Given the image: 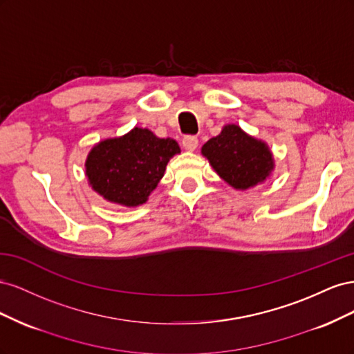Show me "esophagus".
I'll use <instances>...</instances> for the list:
<instances>
[{"mask_svg":"<svg viewBox=\"0 0 354 354\" xmlns=\"http://www.w3.org/2000/svg\"><path fill=\"white\" fill-rule=\"evenodd\" d=\"M198 143H199L198 137H195V136H186L183 138V147L189 152H194L195 149L198 147Z\"/></svg>","mask_w":354,"mask_h":354,"instance_id":"esophagus-1","label":"esophagus"}]
</instances>
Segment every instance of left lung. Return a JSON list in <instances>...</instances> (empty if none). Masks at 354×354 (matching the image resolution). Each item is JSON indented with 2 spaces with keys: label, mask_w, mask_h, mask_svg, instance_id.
Listing matches in <instances>:
<instances>
[{
  "label": "left lung",
  "mask_w": 354,
  "mask_h": 354,
  "mask_svg": "<svg viewBox=\"0 0 354 354\" xmlns=\"http://www.w3.org/2000/svg\"><path fill=\"white\" fill-rule=\"evenodd\" d=\"M201 153L212 169L236 190H248L269 178L274 158L269 145L245 133L236 124H227L221 133L202 146Z\"/></svg>",
  "instance_id": "8db88e82"
}]
</instances>
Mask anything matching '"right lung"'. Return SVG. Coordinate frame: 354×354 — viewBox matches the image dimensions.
<instances>
[{
	"mask_svg": "<svg viewBox=\"0 0 354 354\" xmlns=\"http://www.w3.org/2000/svg\"><path fill=\"white\" fill-rule=\"evenodd\" d=\"M180 152L174 138H159L147 128L134 127L95 143L85 159V176L104 201L134 208L147 202L169 159Z\"/></svg>",
	"mask_w": 354,
	"mask_h": 354,
	"instance_id": "obj_1",
	"label": "right lung"
}]
</instances>
